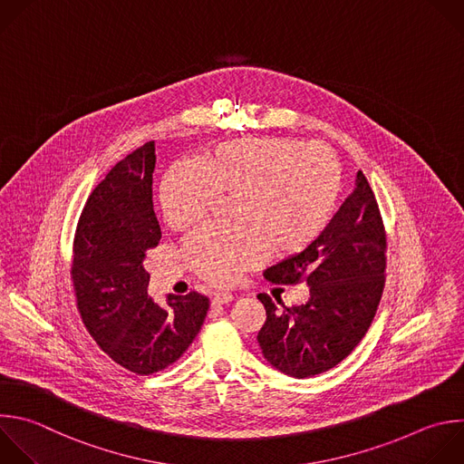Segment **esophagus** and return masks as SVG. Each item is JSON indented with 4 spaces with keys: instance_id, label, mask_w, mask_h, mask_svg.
I'll use <instances>...</instances> for the list:
<instances>
[{
    "instance_id": "34e87169",
    "label": "esophagus",
    "mask_w": 464,
    "mask_h": 464,
    "mask_svg": "<svg viewBox=\"0 0 464 464\" xmlns=\"http://www.w3.org/2000/svg\"><path fill=\"white\" fill-rule=\"evenodd\" d=\"M233 300V295L231 293H217L215 296H213V304H229Z\"/></svg>"
}]
</instances>
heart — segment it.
<instances>
[{"instance_id":"b5f03b06","label":"heart","mask_w":464,"mask_h":464,"mask_svg":"<svg viewBox=\"0 0 464 464\" xmlns=\"http://www.w3.org/2000/svg\"><path fill=\"white\" fill-rule=\"evenodd\" d=\"M341 171L332 154L291 138H240L208 150L202 166L180 162L160 186L166 224L188 229L217 197H235L233 231L202 227L182 255L197 276L227 285L264 264L271 251L295 256L310 247L334 218Z\"/></svg>"}]
</instances>
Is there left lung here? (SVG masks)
Returning a JSON list of instances; mask_svg holds the SVG:
<instances>
[{
	"mask_svg": "<svg viewBox=\"0 0 464 464\" xmlns=\"http://www.w3.org/2000/svg\"><path fill=\"white\" fill-rule=\"evenodd\" d=\"M386 231L377 198L357 173L353 193L326 231L300 255L264 271L276 285L305 282L310 300L282 305L260 293L266 323L258 344L271 366L305 379L344 361L366 335L386 280Z\"/></svg>",
	"mask_w": 464,
	"mask_h": 464,
	"instance_id": "obj_1",
	"label": "left lung"
}]
</instances>
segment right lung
<instances>
[{"label":"right lung","mask_w":464,"mask_h":464,"mask_svg":"<svg viewBox=\"0 0 464 464\" xmlns=\"http://www.w3.org/2000/svg\"><path fill=\"white\" fill-rule=\"evenodd\" d=\"M154 141L120 160L94 188L80 215L71 278L82 323L121 368L150 375L177 362L198 335L209 298L169 295L160 305L147 295L145 253L162 231L152 206Z\"/></svg>","instance_id":"obj_1"}]
</instances>
